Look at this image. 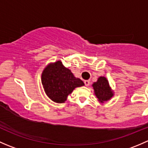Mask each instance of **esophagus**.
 Instances as JSON below:
<instances>
[{"label": "esophagus", "mask_w": 148, "mask_h": 148, "mask_svg": "<svg viewBox=\"0 0 148 148\" xmlns=\"http://www.w3.org/2000/svg\"><path fill=\"white\" fill-rule=\"evenodd\" d=\"M84 84H85V85H86V86H88L89 85V84H90V82H89V80H85Z\"/></svg>", "instance_id": "obj_1"}]
</instances>
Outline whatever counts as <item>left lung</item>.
I'll list each match as a JSON object with an SVG mask.
<instances>
[{"label": "left lung", "instance_id": "obj_1", "mask_svg": "<svg viewBox=\"0 0 148 148\" xmlns=\"http://www.w3.org/2000/svg\"><path fill=\"white\" fill-rule=\"evenodd\" d=\"M95 96L99 102L104 103L110 100L114 96V92L110 86L108 80L104 77H99L96 82L92 84Z\"/></svg>", "mask_w": 148, "mask_h": 148}]
</instances>
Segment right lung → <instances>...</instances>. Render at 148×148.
<instances>
[{"label":"right lung","mask_w":148,"mask_h":148,"mask_svg":"<svg viewBox=\"0 0 148 148\" xmlns=\"http://www.w3.org/2000/svg\"><path fill=\"white\" fill-rule=\"evenodd\" d=\"M41 83L46 95L56 103H64L75 88L84 84L74 76L61 61L49 64L43 70Z\"/></svg>","instance_id":"1"}]
</instances>
